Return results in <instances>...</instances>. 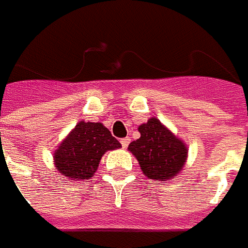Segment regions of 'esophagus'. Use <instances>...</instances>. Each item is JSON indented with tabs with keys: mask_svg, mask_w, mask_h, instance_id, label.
<instances>
[{
	"mask_svg": "<svg viewBox=\"0 0 248 248\" xmlns=\"http://www.w3.org/2000/svg\"><path fill=\"white\" fill-rule=\"evenodd\" d=\"M120 143H121V145H123V148H127V147H128V144L131 143V139H129V138H124V139H121V140H120Z\"/></svg>",
	"mask_w": 248,
	"mask_h": 248,
	"instance_id": "esophagus-1",
	"label": "esophagus"
}]
</instances>
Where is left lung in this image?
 Masks as SVG:
<instances>
[{
    "label": "left lung",
    "mask_w": 248,
    "mask_h": 248,
    "mask_svg": "<svg viewBox=\"0 0 248 248\" xmlns=\"http://www.w3.org/2000/svg\"><path fill=\"white\" fill-rule=\"evenodd\" d=\"M140 138L128 145L148 179L164 182L176 176L187 160V145L156 117L139 127Z\"/></svg>",
    "instance_id": "8db88e82"
}]
</instances>
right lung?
Instances as JSON below:
<instances>
[{
    "mask_svg": "<svg viewBox=\"0 0 248 248\" xmlns=\"http://www.w3.org/2000/svg\"><path fill=\"white\" fill-rule=\"evenodd\" d=\"M120 147L101 123L80 121L56 149L54 166L65 177L87 180L94 176L101 156Z\"/></svg>",
    "mask_w": 248,
    "mask_h": 248,
    "instance_id": "obj_1",
    "label": "right lung"
}]
</instances>
